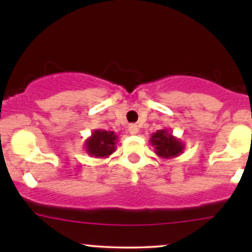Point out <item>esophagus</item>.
<instances>
[{"instance_id": "1", "label": "esophagus", "mask_w": 252, "mask_h": 252, "mask_svg": "<svg viewBox=\"0 0 252 252\" xmlns=\"http://www.w3.org/2000/svg\"><path fill=\"white\" fill-rule=\"evenodd\" d=\"M128 130H129V132L131 135H136L138 132V126H136V124H130Z\"/></svg>"}]
</instances>
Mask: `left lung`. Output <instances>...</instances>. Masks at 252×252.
Wrapping results in <instances>:
<instances>
[{
	"instance_id": "1",
	"label": "left lung",
	"mask_w": 252,
	"mask_h": 252,
	"mask_svg": "<svg viewBox=\"0 0 252 252\" xmlns=\"http://www.w3.org/2000/svg\"><path fill=\"white\" fill-rule=\"evenodd\" d=\"M149 141L154 147L155 154L161 158H174L184 153L185 143L167 129L158 130Z\"/></svg>"
}]
</instances>
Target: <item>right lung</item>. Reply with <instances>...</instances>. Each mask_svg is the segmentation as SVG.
<instances>
[{
  "mask_svg": "<svg viewBox=\"0 0 252 252\" xmlns=\"http://www.w3.org/2000/svg\"><path fill=\"white\" fill-rule=\"evenodd\" d=\"M117 138V135L114 131L96 129L92 131L89 138H86L84 146L90 156L106 158L116 150Z\"/></svg>",
  "mask_w": 252,
  "mask_h": 252,
  "instance_id": "right-lung-1",
  "label": "right lung"
}]
</instances>
